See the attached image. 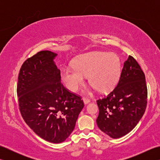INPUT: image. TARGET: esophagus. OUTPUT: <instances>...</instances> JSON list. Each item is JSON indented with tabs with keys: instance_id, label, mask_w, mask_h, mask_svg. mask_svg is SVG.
<instances>
[{
	"instance_id": "1",
	"label": "esophagus",
	"mask_w": 160,
	"mask_h": 160,
	"mask_svg": "<svg viewBox=\"0 0 160 160\" xmlns=\"http://www.w3.org/2000/svg\"><path fill=\"white\" fill-rule=\"evenodd\" d=\"M82 100H83L84 103L85 104H88V103H89V102H90V100H89V99H88V98H82Z\"/></svg>"
}]
</instances>
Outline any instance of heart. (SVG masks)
<instances>
[{
    "label": "heart",
    "instance_id": "1",
    "mask_svg": "<svg viewBox=\"0 0 160 160\" xmlns=\"http://www.w3.org/2000/svg\"><path fill=\"white\" fill-rule=\"evenodd\" d=\"M74 67L65 66L61 69L63 81L71 91H76L88 76L89 82L100 92L113 88L120 75V60L117 54L95 52L80 56Z\"/></svg>",
    "mask_w": 160,
    "mask_h": 160
}]
</instances>
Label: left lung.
I'll return each instance as SVG.
<instances>
[{
	"label": "left lung",
	"instance_id": "1",
	"mask_svg": "<svg viewBox=\"0 0 160 160\" xmlns=\"http://www.w3.org/2000/svg\"><path fill=\"white\" fill-rule=\"evenodd\" d=\"M99 115L98 127L112 138H119L131 131L143 116L147 104L145 75L133 57L124 63L116 87L96 101Z\"/></svg>",
	"mask_w": 160,
	"mask_h": 160
}]
</instances>
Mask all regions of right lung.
<instances>
[{"label":"right lung","mask_w":160,"mask_h":160,"mask_svg":"<svg viewBox=\"0 0 160 160\" xmlns=\"http://www.w3.org/2000/svg\"><path fill=\"white\" fill-rule=\"evenodd\" d=\"M56 56L41 51L27 59L20 69L17 95L26 124L45 140L58 144L72 132L84 105L61 83Z\"/></svg>","instance_id":"right-lung-1"}]
</instances>
